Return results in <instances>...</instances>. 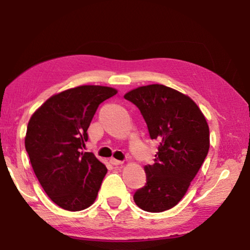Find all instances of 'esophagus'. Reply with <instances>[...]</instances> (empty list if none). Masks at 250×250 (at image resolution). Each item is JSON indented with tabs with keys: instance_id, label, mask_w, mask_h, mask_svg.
Wrapping results in <instances>:
<instances>
[{
	"instance_id": "1",
	"label": "esophagus",
	"mask_w": 250,
	"mask_h": 250,
	"mask_svg": "<svg viewBox=\"0 0 250 250\" xmlns=\"http://www.w3.org/2000/svg\"><path fill=\"white\" fill-rule=\"evenodd\" d=\"M110 164L114 165V166H119V165L123 164V161H122V160H116V159L111 158V159H110Z\"/></svg>"
}]
</instances>
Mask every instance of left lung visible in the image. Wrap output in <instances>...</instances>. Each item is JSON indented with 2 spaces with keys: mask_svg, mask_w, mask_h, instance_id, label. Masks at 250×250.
<instances>
[{
  "mask_svg": "<svg viewBox=\"0 0 250 250\" xmlns=\"http://www.w3.org/2000/svg\"><path fill=\"white\" fill-rule=\"evenodd\" d=\"M124 98L140 109L151 140L160 142L154 164L144 168L146 186L135 191L134 202L146 212L167 211L179 203L203 165L208 125L189 97L166 85L140 86Z\"/></svg>",
  "mask_w": 250,
  "mask_h": 250,
  "instance_id": "1",
  "label": "left lung"
}]
</instances>
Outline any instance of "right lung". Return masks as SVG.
I'll return each instance as SVG.
<instances>
[{"label":"right lung","mask_w":250,"mask_h":250,"mask_svg":"<svg viewBox=\"0 0 250 250\" xmlns=\"http://www.w3.org/2000/svg\"><path fill=\"white\" fill-rule=\"evenodd\" d=\"M117 91L81 85L50 97L32 115L24 140L32 169L54 203L81 211L95 202L106 166L92 152H82L99 104Z\"/></svg>","instance_id":"1"}]
</instances>
